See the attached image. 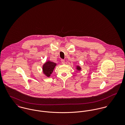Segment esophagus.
Returning a JSON list of instances; mask_svg holds the SVG:
<instances>
[{"label":"esophagus","instance_id":"obj_1","mask_svg":"<svg viewBox=\"0 0 125 125\" xmlns=\"http://www.w3.org/2000/svg\"><path fill=\"white\" fill-rule=\"evenodd\" d=\"M61 62H62V64H65V60H64L62 59V60H61Z\"/></svg>","mask_w":125,"mask_h":125}]
</instances>
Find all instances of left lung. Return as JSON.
Returning a JSON list of instances; mask_svg holds the SVG:
<instances>
[{"label": "left lung", "instance_id": "1", "mask_svg": "<svg viewBox=\"0 0 125 125\" xmlns=\"http://www.w3.org/2000/svg\"><path fill=\"white\" fill-rule=\"evenodd\" d=\"M76 69H77V70L80 71V70H81V68H80V66H76Z\"/></svg>", "mask_w": 125, "mask_h": 125}]
</instances>
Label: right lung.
<instances>
[{
    "instance_id": "obj_1",
    "label": "right lung",
    "mask_w": 125,
    "mask_h": 125,
    "mask_svg": "<svg viewBox=\"0 0 125 125\" xmlns=\"http://www.w3.org/2000/svg\"><path fill=\"white\" fill-rule=\"evenodd\" d=\"M56 65V63L51 61H48L44 64L43 66V73L48 77L51 76L53 72L54 69Z\"/></svg>"
}]
</instances>
